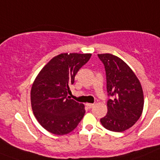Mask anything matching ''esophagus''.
I'll return each mask as SVG.
<instances>
[{
  "label": "esophagus",
  "instance_id": "obj_1",
  "mask_svg": "<svg viewBox=\"0 0 160 160\" xmlns=\"http://www.w3.org/2000/svg\"><path fill=\"white\" fill-rule=\"evenodd\" d=\"M86 105H87V107H88L89 109L92 108V107H94V104H93V103H87V104H86Z\"/></svg>",
  "mask_w": 160,
  "mask_h": 160
}]
</instances>
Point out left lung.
<instances>
[{
    "mask_svg": "<svg viewBox=\"0 0 160 160\" xmlns=\"http://www.w3.org/2000/svg\"><path fill=\"white\" fill-rule=\"evenodd\" d=\"M105 66L107 90L113 96L107 101V114L100 119L109 131L122 132L140 118L144 98L142 86L127 63L111 53L98 54Z\"/></svg>",
    "mask_w": 160,
    "mask_h": 160,
    "instance_id": "left-lung-1",
    "label": "left lung"
}]
</instances>
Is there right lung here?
I'll return each mask as SVG.
<instances>
[{
	"label": "right lung",
	"mask_w": 160,
	"mask_h": 160,
	"mask_svg": "<svg viewBox=\"0 0 160 160\" xmlns=\"http://www.w3.org/2000/svg\"><path fill=\"white\" fill-rule=\"evenodd\" d=\"M91 53H63L42 69L32 85L30 99L35 118L42 128L57 135L77 128L84 116V104L71 99L70 86Z\"/></svg>",
	"instance_id": "add662e5"
}]
</instances>
